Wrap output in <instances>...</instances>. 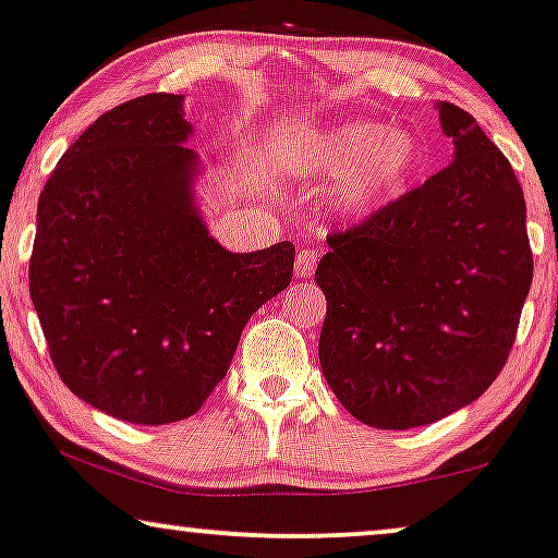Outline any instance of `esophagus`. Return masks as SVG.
<instances>
[{
    "instance_id": "1",
    "label": "esophagus",
    "mask_w": 558,
    "mask_h": 558,
    "mask_svg": "<svg viewBox=\"0 0 558 558\" xmlns=\"http://www.w3.org/2000/svg\"><path fill=\"white\" fill-rule=\"evenodd\" d=\"M316 263H319V255H316V250H312V246H301L299 255H295V265L293 270L299 278H308V275L314 272Z\"/></svg>"
}]
</instances>
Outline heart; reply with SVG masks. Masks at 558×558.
I'll use <instances>...</instances> for the list:
<instances>
[{
    "label": "heart",
    "instance_id": "1",
    "mask_svg": "<svg viewBox=\"0 0 558 558\" xmlns=\"http://www.w3.org/2000/svg\"><path fill=\"white\" fill-rule=\"evenodd\" d=\"M308 167L337 174V206L363 216L404 193L422 167L420 141L407 131H389L373 121L342 123L312 141Z\"/></svg>",
    "mask_w": 558,
    "mask_h": 558
}]
</instances>
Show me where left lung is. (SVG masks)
<instances>
[{"label": "left lung", "mask_w": 558, "mask_h": 558, "mask_svg": "<svg viewBox=\"0 0 558 558\" xmlns=\"http://www.w3.org/2000/svg\"><path fill=\"white\" fill-rule=\"evenodd\" d=\"M456 157L357 227L327 236L319 363L355 420L412 429L495 384L533 280L525 197L474 116L440 102Z\"/></svg>", "instance_id": "1"}]
</instances>
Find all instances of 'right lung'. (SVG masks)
Segmentation results:
<instances>
[{"mask_svg": "<svg viewBox=\"0 0 558 558\" xmlns=\"http://www.w3.org/2000/svg\"><path fill=\"white\" fill-rule=\"evenodd\" d=\"M187 136L180 95L118 105L69 146L38 201L31 299L53 368L133 425L195 414L250 316L293 278L291 242L231 255L208 236Z\"/></svg>", "mask_w": 558, "mask_h": 558, "instance_id": "right-lung-1", "label": "right lung"}]
</instances>
